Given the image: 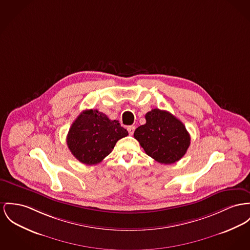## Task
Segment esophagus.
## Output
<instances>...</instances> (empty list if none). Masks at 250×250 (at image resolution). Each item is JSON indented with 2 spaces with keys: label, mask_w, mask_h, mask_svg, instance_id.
Here are the masks:
<instances>
[{
  "label": "esophagus",
  "mask_w": 250,
  "mask_h": 250,
  "mask_svg": "<svg viewBox=\"0 0 250 250\" xmlns=\"http://www.w3.org/2000/svg\"><path fill=\"white\" fill-rule=\"evenodd\" d=\"M127 130H128V132H129V134L133 135V133H134V130H135V127H134V126H129Z\"/></svg>",
  "instance_id": "34e87169"
}]
</instances>
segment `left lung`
Returning a JSON list of instances; mask_svg holds the SVG:
<instances>
[{"mask_svg":"<svg viewBox=\"0 0 250 250\" xmlns=\"http://www.w3.org/2000/svg\"><path fill=\"white\" fill-rule=\"evenodd\" d=\"M146 124L133 133L145 152L161 164L180 160L190 144V136L183 123L170 113L152 109L145 116Z\"/></svg>","mask_w":250,"mask_h":250,"instance_id":"8db88e82","label":"left lung"}]
</instances>
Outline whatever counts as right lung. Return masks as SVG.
<instances>
[{
	"label": "right lung",
	"mask_w": 250,
	"mask_h": 250,
	"mask_svg": "<svg viewBox=\"0 0 250 250\" xmlns=\"http://www.w3.org/2000/svg\"><path fill=\"white\" fill-rule=\"evenodd\" d=\"M128 135L117 120H111L98 110L83 111L73 122L66 142L72 154L82 163L96 165L115 148L117 141Z\"/></svg>",
	"instance_id": "right-lung-1"
}]
</instances>
